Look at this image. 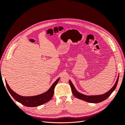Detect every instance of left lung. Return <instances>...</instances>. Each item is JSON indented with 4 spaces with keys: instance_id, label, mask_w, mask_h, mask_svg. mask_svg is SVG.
Instances as JSON below:
<instances>
[{
    "instance_id": "left-lung-1",
    "label": "left lung",
    "mask_w": 125,
    "mask_h": 125,
    "mask_svg": "<svg viewBox=\"0 0 125 125\" xmlns=\"http://www.w3.org/2000/svg\"><path fill=\"white\" fill-rule=\"evenodd\" d=\"M118 79L119 76L117 78V81L115 83V85L113 86V88L109 91L108 92H106V93L102 94V95H95V96H88V95H85L84 94H82L81 93H80L78 92L76 89H75L74 85H73V83L71 82L70 80H69V84L71 86V89L72 90V92L73 94V95L76 97L77 98L79 99H81L82 100L85 101L86 102H90V103H100L101 102L105 100L106 99L111 95V94L113 93V92L115 90L117 83H118Z\"/></svg>"
}]
</instances>
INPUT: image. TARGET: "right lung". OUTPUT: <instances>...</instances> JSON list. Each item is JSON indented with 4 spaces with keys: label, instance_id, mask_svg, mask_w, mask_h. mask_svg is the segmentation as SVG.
I'll return each mask as SVG.
<instances>
[{
    "label": "right lung",
    "instance_id": "obj_1",
    "mask_svg": "<svg viewBox=\"0 0 125 125\" xmlns=\"http://www.w3.org/2000/svg\"><path fill=\"white\" fill-rule=\"evenodd\" d=\"M60 78H58L57 80L46 92L43 93L40 95L33 96H22L19 95V94H17L13 92L11 90L9 85L6 81V84L7 86V89H8L9 92L11 95L15 100L17 102H19L22 105H23L27 107H36L38 106L42 105L45 103H47V102L50 101L52 96L54 95V89L55 86L57 84L58 81L59 80Z\"/></svg>",
    "mask_w": 125,
    "mask_h": 125
}]
</instances>
